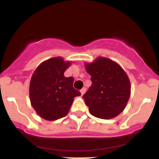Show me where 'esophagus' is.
I'll return each mask as SVG.
<instances>
[{
  "mask_svg": "<svg viewBox=\"0 0 159 159\" xmlns=\"http://www.w3.org/2000/svg\"><path fill=\"white\" fill-rule=\"evenodd\" d=\"M85 91H86V88H83V89L81 90V95H83V94H84V93H85Z\"/></svg>",
  "mask_w": 159,
  "mask_h": 159,
  "instance_id": "esophagus-1",
  "label": "esophagus"
}]
</instances>
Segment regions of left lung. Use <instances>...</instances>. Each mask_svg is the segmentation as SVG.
<instances>
[{
    "label": "left lung",
    "instance_id": "left-lung-1",
    "mask_svg": "<svg viewBox=\"0 0 159 159\" xmlns=\"http://www.w3.org/2000/svg\"><path fill=\"white\" fill-rule=\"evenodd\" d=\"M92 84L83 98L90 113L96 118L111 119L124 111L131 95V83L124 69L114 61L98 57L84 63Z\"/></svg>",
    "mask_w": 159,
    "mask_h": 159
}]
</instances>
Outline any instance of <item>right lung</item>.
I'll use <instances>...</instances> for the list:
<instances>
[{
	"instance_id": "right-lung-1",
	"label": "right lung",
	"mask_w": 159,
	"mask_h": 159,
	"mask_svg": "<svg viewBox=\"0 0 159 159\" xmlns=\"http://www.w3.org/2000/svg\"><path fill=\"white\" fill-rule=\"evenodd\" d=\"M70 64L62 57H51L34 71L30 81V101L41 118L54 121L66 116L74 98L81 95L73 88L74 78L64 75Z\"/></svg>"
}]
</instances>
